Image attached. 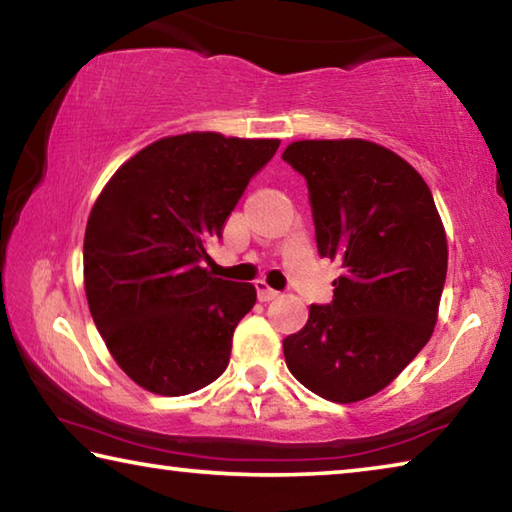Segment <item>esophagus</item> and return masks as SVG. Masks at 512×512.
Wrapping results in <instances>:
<instances>
[{
  "label": "esophagus",
  "instance_id": "esophagus-1",
  "mask_svg": "<svg viewBox=\"0 0 512 512\" xmlns=\"http://www.w3.org/2000/svg\"><path fill=\"white\" fill-rule=\"evenodd\" d=\"M255 289H257V298L262 300V302L275 300L277 296H280V291H275V289L268 287V282H264V280H257V282H255Z\"/></svg>",
  "mask_w": 512,
  "mask_h": 512
}]
</instances>
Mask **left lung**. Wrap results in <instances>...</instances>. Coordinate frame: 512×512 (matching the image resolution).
I'll return each mask as SVG.
<instances>
[{"label": "left lung", "mask_w": 512, "mask_h": 512, "mask_svg": "<svg viewBox=\"0 0 512 512\" xmlns=\"http://www.w3.org/2000/svg\"><path fill=\"white\" fill-rule=\"evenodd\" d=\"M282 160L307 180L320 257L343 268L334 300L311 305L284 339V359L311 393L366 400L431 339L447 275L443 221L420 173L375 142L302 140Z\"/></svg>", "instance_id": "obj_1"}]
</instances>
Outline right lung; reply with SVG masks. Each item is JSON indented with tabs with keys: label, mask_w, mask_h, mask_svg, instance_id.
<instances>
[{
	"label": "right lung",
	"mask_w": 512,
	"mask_h": 512,
	"mask_svg": "<svg viewBox=\"0 0 512 512\" xmlns=\"http://www.w3.org/2000/svg\"><path fill=\"white\" fill-rule=\"evenodd\" d=\"M277 146L221 133L162 137L103 187L85 228V296L112 359L137 386L178 397L228 368L232 334L257 291L201 264Z\"/></svg>",
	"instance_id": "add662e5"
}]
</instances>
